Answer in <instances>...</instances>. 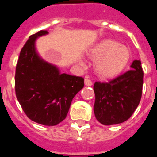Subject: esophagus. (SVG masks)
Listing matches in <instances>:
<instances>
[{"label": "esophagus", "mask_w": 157, "mask_h": 157, "mask_svg": "<svg viewBox=\"0 0 157 157\" xmlns=\"http://www.w3.org/2000/svg\"><path fill=\"white\" fill-rule=\"evenodd\" d=\"M84 84H85L86 86H92V80H89L88 77H86V78L84 79Z\"/></svg>", "instance_id": "1"}]
</instances>
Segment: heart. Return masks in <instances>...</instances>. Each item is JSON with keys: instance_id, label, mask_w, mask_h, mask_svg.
Wrapping results in <instances>:
<instances>
[{"instance_id": "heart-1", "label": "heart", "mask_w": 157, "mask_h": 157, "mask_svg": "<svg viewBox=\"0 0 157 157\" xmlns=\"http://www.w3.org/2000/svg\"><path fill=\"white\" fill-rule=\"evenodd\" d=\"M88 55L95 60V73L104 78L114 77L122 73L131 58L127 46L112 39H104L95 44L88 50ZM79 64L84 65V62L80 60Z\"/></svg>"}]
</instances>
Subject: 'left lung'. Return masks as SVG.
<instances>
[{"instance_id":"1","label":"left lung","mask_w":157,"mask_h":157,"mask_svg":"<svg viewBox=\"0 0 157 157\" xmlns=\"http://www.w3.org/2000/svg\"><path fill=\"white\" fill-rule=\"evenodd\" d=\"M130 68L110 82L94 84V113L103 125L124 122L130 118L140 103L144 75L141 61H133Z\"/></svg>"}]
</instances>
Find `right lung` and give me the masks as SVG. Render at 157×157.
Masks as SVG:
<instances>
[{"instance_id": "obj_1", "label": "right lung", "mask_w": 157, "mask_h": 157, "mask_svg": "<svg viewBox=\"0 0 157 157\" xmlns=\"http://www.w3.org/2000/svg\"><path fill=\"white\" fill-rule=\"evenodd\" d=\"M40 31L30 36L22 48L16 68V98L27 116L44 126H55L69 112L76 94L84 88V78L62 73L56 65L38 52L36 40L48 35Z\"/></svg>"}]
</instances>
